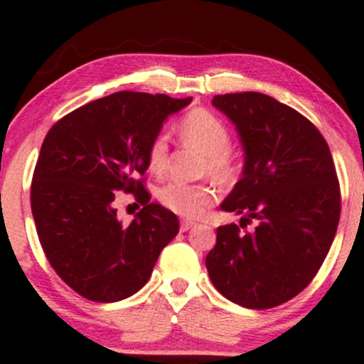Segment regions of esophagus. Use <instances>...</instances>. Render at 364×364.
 I'll list each match as a JSON object with an SVG mask.
<instances>
[{
  "label": "esophagus",
  "mask_w": 364,
  "mask_h": 364,
  "mask_svg": "<svg viewBox=\"0 0 364 364\" xmlns=\"http://www.w3.org/2000/svg\"><path fill=\"white\" fill-rule=\"evenodd\" d=\"M193 225H196V223H193V220H188V219H183L181 224H179V229H181L183 232L188 231V229H191Z\"/></svg>",
  "instance_id": "34e87169"
}]
</instances>
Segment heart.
I'll return each mask as SVG.
<instances>
[{
	"label": "heart",
	"instance_id": "1",
	"mask_svg": "<svg viewBox=\"0 0 364 364\" xmlns=\"http://www.w3.org/2000/svg\"><path fill=\"white\" fill-rule=\"evenodd\" d=\"M178 132L186 145L203 154L202 173H208L223 185L235 181L241 169V154L231 145V132L219 116L202 107L191 109L179 121ZM168 135L159 132L147 149L149 169L161 174L168 164ZM157 198L174 214L196 217L214 202L215 190L210 183L169 181L159 188Z\"/></svg>",
	"mask_w": 364,
	"mask_h": 364
}]
</instances>
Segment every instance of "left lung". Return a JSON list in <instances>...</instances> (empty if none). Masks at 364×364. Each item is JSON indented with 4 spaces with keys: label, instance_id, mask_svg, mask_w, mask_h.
<instances>
[{
    "label": "left lung",
    "instance_id": "1",
    "mask_svg": "<svg viewBox=\"0 0 364 364\" xmlns=\"http://www.w3.org/2000/svg\"><path fill=\"white\" fill-rule=\"evenodd\" d=\"M212 104L236 124L245 149L243 178L220 208L257 228H217L208 277L232 303L269 310L313 281L332 246L341 217L336 166L315 124L270 95L237 92Z\"/></svg>",
    "mask_w": 364,
    "mask_h": 364
}]
</instances>
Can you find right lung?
Masks as SVG:
<instances>
[{
	"label": "right lung",
	"instance_id": "obj_1",
	"mask_svg": "<svg viewBox=\"0 0 364 364\" xmlns=\"http://www.w3.org/2000/svg\"><path fill=\"white\" fill-rule=\"evenodd\" d=\"M190 102L116 92L63 116L46 135L31 186L37 236L56 274L85 299L114 303L135 294L178 235V217L150 203L140 176L150 140ZM116 191L142 203L129 226L115 215Z\"/></svg>",
	"mask_w": 364,
	"mask_h": 364
}]
</instances>
